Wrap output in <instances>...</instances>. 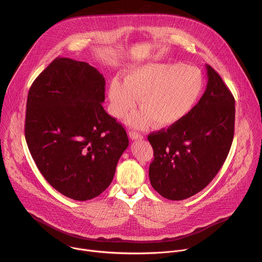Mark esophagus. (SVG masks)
I'll use <instances>...</instances> for the list:
<instances>
[{
  "instance_id": "esophagus-1",
  "label": "esophagus",
  "mask_w": 262,
  "mask_h": 262,
  "mask_svg": "<svg viewBox=\"0 0 262 262\" xmlns=\"http://www.w3.org/2000/svg\"><path fill=\"white\" fill-rule=\"evenodd\" d=\"M128 136L132 140H142V139H143V136H142L139 133H137V132H129Z\"/></svg>"
}]
</instances>
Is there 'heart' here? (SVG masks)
Returning <instances> with one entry per match:
<instances>
[{"mask_svg":"<svg viewBox=\"0 0 262 262\" xmlns=\"http://www.w3.org/2000/svg\"><path fill=\"white\" fill-rule=\"evenodd\" d=\"M205 89V78L196 67L183 63H147L130 69L124 81L113 78L107 96L110 111L120 118L140 98L141 110L127 116L126 122L143 128L152 121L158 127L178 124L193 111Z\"/></svg>","mask_w":262,"mask_h":262,"instance_id":"obj_1","label":"heart"}]
</instances>
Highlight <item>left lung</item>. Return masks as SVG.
Returning a JSON list of instances; mask_svg holds the SVG:
<instances>
[{"mask_svg":"<svg viewBox=\"0 0 262 262\" xmlns=\"http://www.w3.org/2000/svg\"><path fill=\"white\" fill-rule=\"evenodd\" d=\"M208 83L196 106L184 120L148 135L154 148L149 180L171 201L196 194L214 179L234 137L235 99L222 77L206 64Z\"/></svg>","mask_w":262,"mask_h":262,"instance_id":"left-lung-1","label":"left lung"}]
</instances>
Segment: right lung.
<instances>
[{
  "mask_svg": "<svg viewBox=\"0 0 262 262\" xmlns=\"http://www.w3.org/2000/svg\"><path fill=\"white\" fill-rule=\"evenodd\" d=\"M104 86L103 75L88 62L57 57L28 93L30 154L46 181L75 201L104 191L128 146L124 127L101 104Z\"/></svg>",
  "mask_w": 262,
  "mask_h": 262,
  "instance_id": "obj_1",
  "label": "right lung"
}]
</instances>
